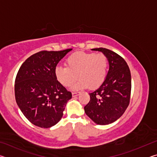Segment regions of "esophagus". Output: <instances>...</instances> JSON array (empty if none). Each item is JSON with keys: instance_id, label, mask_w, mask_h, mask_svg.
<instances>
[{"instance_id": "34e87169", "label": "esophagus", "mask_w": 157, "mask_h": 157, "mask_svg": "<svg viewBox=\"0 0 157 157\" xmlns=\"http://www.w3.org/2000/svg\"><path fill=\"white\" fill-rule=\"evenodd\" d=\"M79 94V92H73L72 93V95L73 97H75V96H77V95H78Z\"/></svg>"}]
</instances>
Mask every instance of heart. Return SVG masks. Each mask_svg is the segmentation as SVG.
I'll use <instances>...</instances> for the list:
<instances>
[{"label": "heart", "mask_w": 157, "mask_h": 157, "mask_svg": "<svg viewBox=\"0 0 157 157\" xmlns=\"http://www.w3.org/2000/svg\"><path fill=\"white\" fill-rule=\"evenodd\" d=\"M66 65L55 69V77L63 86H71L78 77L79 79L72 86L73 90L96 89L105 80L109 61L103 53L78 52L67 57Z\"/></svg>", "instance_id": "1"}]
</instances>
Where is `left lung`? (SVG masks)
<instances>
[{
  "instance_id": "1",
  "label": "left lung",
  "mask_w": 157,
  "mask_h": 157,
  "mask_svg": "<svg viewBox=\"0 0 157 157\" xmlns=\"http://www.w3.org/2000/svg\"><path fill=\"white\" fill-rule=\"evenodd\" d=\"M92 50L102 52L107 57L109 69L104 82L89 94L90 101L84 111L95 123L105 125L118 120L128 107L131 73L125 61L117 53L103 48Z\"/></svg>"
}]
</instances>
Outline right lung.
Segmentation results:
<instances>
[{"label": "right lung", "mask_w": 157, "mask_h": 157, "mask_svg": "<svg viewBox=\"0 0 157 157\" xmlns=\"http://www.w3.org/2000/svg\"><path fill=\"white\" fill-rule=\"evenodd\" d=\"M71 50L36 52L28 57L18 71L14 85L16 102L34 125L49 128L62 118L72 94L57 80L55 69Z\"/></svg>", "instance_id": "add662e5"}]
</instances>
